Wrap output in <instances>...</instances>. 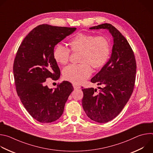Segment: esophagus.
Wrapping results in <instances>:
<instances>
[{
    "label": "esophagus",
    "mask_w": 153,
    "mask_h": 153,
    "mask_svg": "<svg viewBox=\"0 0 153 153\" xmlns=\"http://www.w3.org/2000/svg\"><path fill=\"white\" fill-rule=\"evenodd\" d=\"M74 88L75 90H77V89H80V86H79V85H77V84H73V85Z\"/></svg>",
    "instance_id": "1"
}]
</instances>
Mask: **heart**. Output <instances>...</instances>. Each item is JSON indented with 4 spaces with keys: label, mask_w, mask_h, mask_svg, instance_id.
Here are the masks:
<instances>
[{
    "label": "heart",
    "mask_w": 153,
    "mask_h": 153,
    "mask_svg": "<svg viewBox=\"0 0 153 153\" xmlns=\"http://www.w3.org/2000/svg\"><path fill=\"white\" fill-rule=\"evenodd\" d=\"M70 50L62 45L55 47L53 58L59 64H67L70 60V51L80 53L79 64H72L65 68L63 78L74 83H80L88 79L94 69L102 67L110 56V43L105 36L80 33L69 42Z\"/></svg>",
    "instance_id": "b5f03b06"
}]
</instances>
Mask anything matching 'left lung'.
<instances>
[{
    "instance_id": "1",
    "label": "left lung",
    "mask_w": 153,
    "mask_h": 153,
    "mask_svg": "<svg viewBox=\"0 0 153 153\" xmlns=\"http://www.w3.org/2000/svg\"><path fill=\"white\" fill-rule=\"evenodd\" d=\"M107 29L113 37L112 54L91 82L103 85L97 93L93 88H83L82 106L86 116L99 123H106L117 117L131 96L136 80V61L125 37L114 26L103 24L91 30Z\"/></svg>"
}]
</instances>
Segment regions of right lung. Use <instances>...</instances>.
I'll use <instances>...</instances> for the list:
<instances>
[{"label": "right lung", "mask_w": 153, "mask_h": 153, "mask_svg": "<svg viewBox=\"0 0 153 153\" xmlns=\"http://www.w3.org/2000/svg\"><path fill=\"white\" fill-rule=\"evenodd\" d=\"M76 28L40 25L25 37L13 64L17 94L28 113L41 123L57 120L73 91L71 83L63 81L50 89L46 80H56L60 71L53 58L54 47L76 31Z\"/></svg>", "instance_id": "obj_1"}]
</instances>
